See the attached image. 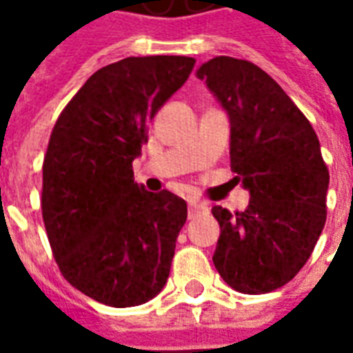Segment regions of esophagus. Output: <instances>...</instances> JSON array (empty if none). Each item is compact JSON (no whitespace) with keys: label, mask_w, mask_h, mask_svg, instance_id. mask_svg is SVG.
<instances>
[{"label":"esophagus","mask_w":353,"mask_h":353,"mask_svg":"<svg viewBox=\"0 0 353 353\" xmlns=\"http://www.w3.org/2000/svg\"><path fill=\"white\" fill-rule=\"evenodd\" d=\"M208 212L206 204H200V202H189V219H194L196 215H202Z\"/></svg>","instance_id":"obj_1"}]
</instances>
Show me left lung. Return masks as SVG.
I'll use <instances>...</instances> for the list:
<instances>
[{
  "label": "left lung",
  "instance_id": "left-lung-1",
  "mask_svg": "<svg viewBox=\"0 0 353 353\" xmlns=\"http://www.w3.org/2000/svg\"><path fill=\"white\" fill-rule=\"evenodd\" d=\"M196 75L229 113L230 168L252 194L244 212L212 208L221 227L214 265L240 293H270L306 265L325 225L329 170L319 139L259 65L217 57Z\"/></svg>",
  "mask_w": 353,
  "mask_h": 353
}]
</instances>
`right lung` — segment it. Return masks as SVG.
<instances>
[{
    "label": "right lung",
    "mask_w": 353,
    "mask_h": 353,
    "mask_svg": "<svg viewBox=\"0 0 353 353\" xmlns=\"http://www.w3.org/2000/svg\"><path fill=\"white\" fill-rule=\"evenodd\" d=\"M194 58L130 57L94 73L62 109L43 161L41 210L60 272L108 306H138L170 276L187 204L149 192L132 162L151 119L189 79Z\"/></svg>",
    "instance_id": "1"
}]
</instances>
